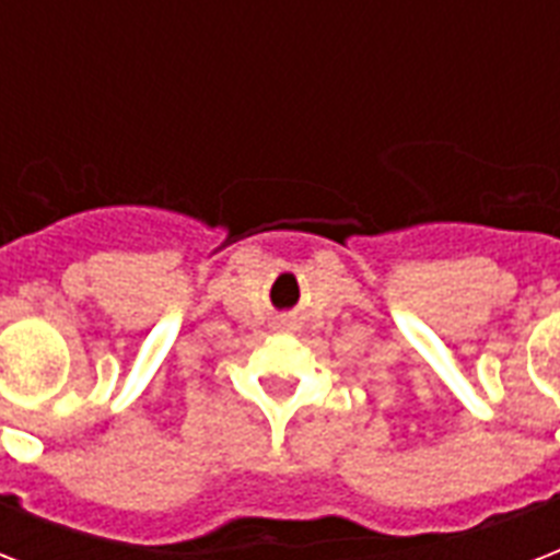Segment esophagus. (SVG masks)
<instances>
[{"label":"esophagus","mask_w":560,"mask_h":560,"mask_svg":"<svg viewBox=\"0 0 560 560\" xmlns=\"http://www.w3.org/2000/svg\"><path fill=\"white\" fill-rule=\"evenodd\" d=\"M288 325H290V319H281V323H279V328H288Z\"/></svg>","instance_id":"1"}]
</instances>
